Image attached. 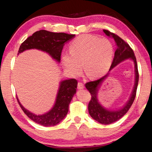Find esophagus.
I'll use <instances>...</instances> for the list:
<instances>
[{
	"mask_svg": "<svg viewBox=\"0 0 152 152\" xmlns=\"http://www.w3.org/2000/svg\"><path fill=\"white\" fill-rule=\"evenodd\" d=\"M77 88L80 89V90H81V89L84 88V84H83V83H82V82H79L78 84H77Z\"/></svg>",
	"mask_w": 152,
	"mask_h": 152,
	"instance_id": "esophagus-1",
	"label": "esophagus"
}]
</instances>
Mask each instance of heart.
Returning <instances> with one entry per match:
<instances>
[{
	"label": "heart",
	"instance_id": "1",
	"mask_svg": "<svg viewBox=\"0 0 152 152\" xmlns=\"http://www.w3.org/2000/svg\"><path fill=\"white\" fill-rule=\"evenodd\" d=\"M113 57L111 41L94 35L83 34L70 43V53L64 52L61 58L66 70L72 75H79L84 64L86 75L97 78L109 70Z\"/></svg>",
	"mask_w": 152,
	"mask_h": 152
}]
</instances>
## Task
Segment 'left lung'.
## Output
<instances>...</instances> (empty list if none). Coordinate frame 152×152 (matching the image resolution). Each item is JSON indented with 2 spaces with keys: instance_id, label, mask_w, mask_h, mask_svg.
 <instances>
[{
  "instance_id": "left-lung-1",
  "label": "left lung",
  "mask_w": 152,
  "mask_h": 152,
  "mask_svg": "<svg viewBox=\"0 0 152 152\" xmlns=\"http://www.w3.org/2000/svg\"><path fill=\"white\" fill-rule=\"evenodd\" d=\"M104 32L107 36L112 37L114 39L116 45V50L114 55V58L112 62L109 71L107 75L103 76L99 80L90 82L86 84V88L88 90L91 94V99L88 104V112L91 118H93L99 123L102 124H109L113 123L120 118H122L126 113V112L130 109L131 106L134 102L136 97L137 86L138 84V65H137L136 59L135 57L134 51L131 48L123 39H122L118 35L110 32L107 30H104ZM130 59L134 64V73L135 80L134 84L131 94L130 98L127 102L120 108L115 110H109L103 107L99 102L98 92L102 83L104 81L110 74V71L118 64L125 60Z\"/></svg>"
}]
</instances>
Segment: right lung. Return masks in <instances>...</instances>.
<instances>
[{"label": "right lung", "mask_w": 152, "mask_h": 152, "mask_svg": "<svg viewBox=\"0 0 152 152\" xmlns=\"http://www.w3.org/2000/svg\"><path fill=\"white\" fill-rule=\"evenodd\" d=\"M75 37V34L63 32H52L44 30L37 31L22 43L18 55L28 50L37 49L48 54L52 59L60 63L64 45ZM77 81L75 79L60 81L53 107L43 114H35L30 111L20 104L18 97L16 99L24 113L32 121L45 126H55L61 122L67 115L70 102L77 92Z\"/></svg>", "instance_id": "right-lung-1"}]
</instances>
